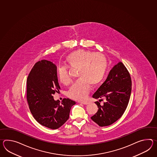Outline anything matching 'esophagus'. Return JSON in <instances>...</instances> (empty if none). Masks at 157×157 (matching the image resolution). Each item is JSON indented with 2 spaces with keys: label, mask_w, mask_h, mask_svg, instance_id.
Wrapping results in <instances>:
<instances>
[{
  "label": "esophagus",
  "mask_w": 157,
  "mask_h": 157,
  "mask_svg": "<svg viewBox=\"0 0 157 157\" xmlns=\"http://www.w3.org/2000/svg\"><path fill=\"white\" fill-rule=\"evenodd\" d=\"M79 102L82 103V104H83L84 105H87L89 104V102H87V101H80V102Z\"/></svg>",
  "instance_id": "obj_1"
}]
</instances>
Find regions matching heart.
Here are the masks:
<instances>
[{
  "mask_svg": "<svg viewBox=\"0 0 157 157\" xmlns=\"http://www.w3.org/2000/svg\"><path fill=\"white\" fill-rule=\"evenodd\" d=\"M66 65L71 69H78L79 79L70 87L67 96L76 100H83L87 98L91 85L96 86L104 79L108 69V61L104 55L87 50L78 49L66 56ZM61 83H70L68 67L59 66L57 71Z\"/></svg>",
  "mask_w": 157,
  "mask_h": 157,
  "instance_id": "b5f03b06",
  "label": "heart"
}]
</instances>
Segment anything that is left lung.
Masks as SVG:
<instances>
[{
    "mask_svg": "<svg viewBox=\"0 0 157 157\" xmlns=\"http://www.w3.org/2000/svg\"><path fill=\"white\" fill-rule=\"evenodd\" d=\"M132 89V81L128 71L122 62L115 65L110 71L106 79L93 94L99 99L95 104L98 111L91 117L100 127L111 125L120 118L128 104ZM102 98L106 101L101 105Z\"/></svg>",
    "mask_w": 157,
    "mask_h": 157,
    "instance_id": "1",
    "label": "left lung"
}]
</instances>
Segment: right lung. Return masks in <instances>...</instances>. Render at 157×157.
<instances>
[{"instance_id":"add662e5","label":"right lung","mask_w":157,"mask_h":157,"mask_svg":"<svg viewBox=\"0 0 157 157\" xmlns=\"http://www.w3.org/2000/svg\"><path fill=\"white\" fill-rule=\"evenodd\" d=\"M59 90L55 64L45 59L35 63L27 79V101L35 120L50 129L62 126L75 104L69 98H63L61 102L55 101L53 95Z\"/></svg>"}]
</instances>
